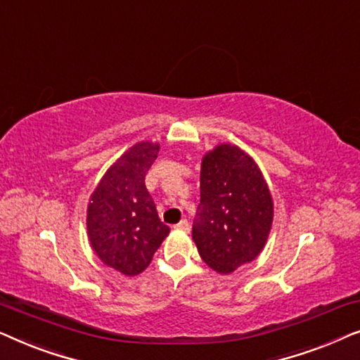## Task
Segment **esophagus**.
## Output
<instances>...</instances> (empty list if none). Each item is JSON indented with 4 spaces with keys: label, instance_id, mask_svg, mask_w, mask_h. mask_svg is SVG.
I'll list each match as a JSON object with an SVG mask.
<instances>
[{
    "label": "esophagus",
    "instance_id": "1",
    "mask_svg": "<svg viewBox=\"0 0 360 360\" xmlns=\"http://www.w3.org/2000/svg\"><path fill=\"white\" fill-rule=\"evenodd\" d=\"M174 228L175 229H180V231H185V233H188V231H190V223L186 219H181L179 224L174 226Z\"/></svg>",
    "mask_w": 360,
    "mask_h": 360
}]
</instances>
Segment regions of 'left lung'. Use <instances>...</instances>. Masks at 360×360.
Masks as SVG:
<instances>
[{"instance_id": "left-lung-1", "label": "left lung", "mask_w": 360, "mask_h": 360, "mask_svg": "<svg viewBox=\"0 0 360 360\" xmlns=\"http://www.w3.org/2000/svg\"><path fill=\"white\" fill-rule=\"evenodd\" d=\"M200 190L191 231L196 249L211 269L231 274L262 252L272 228V195L252 157L231 144L203 157Z\"/></svg>"}]
</instances>
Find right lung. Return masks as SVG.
I'll return each mask as SVG.
<instances>
[{
	"instance_id": "obj_1",
	"label": "right lung",
	"mask_w": 360,
	"mask_h": 360,
	"mask_svg": "<svg viewBox=\"0 0 360 360\" xmlns=\"http://www.w3.org/2000/svg\"><path fill=\"white\" fill-rule=\"evenodd\" d=\"M157 154L159 144L154 142L132 146L108 169L88 205L93 250L106 265L129 277L146 270L170 233L146 188V175Z\"/></svg>"
}]
</instances>
